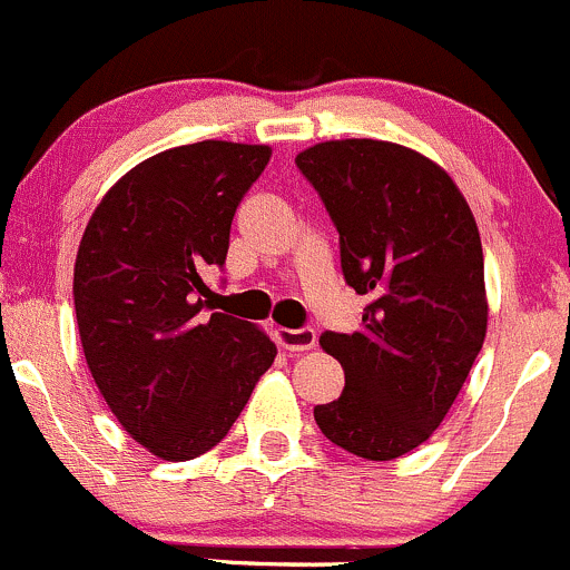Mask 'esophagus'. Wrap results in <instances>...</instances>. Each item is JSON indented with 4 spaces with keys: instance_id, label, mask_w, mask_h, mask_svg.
Here are the masks:
<instances>
[{
    "instance_id": "1",
    "label": "esophagus",
    "mask_w": 570,
    "mask_h": 570,
    "mask_svg": "<svg viewBox=\"0 0 570 570\" xmlns=\"http://www.w3.org/2000/svg\"><path fill=\"white\" fill-rule=\"evenodd\" d=\"M277 343L287 352H309L315 346V332L313 330H277Z\"/></svg>"
}]
</instances>
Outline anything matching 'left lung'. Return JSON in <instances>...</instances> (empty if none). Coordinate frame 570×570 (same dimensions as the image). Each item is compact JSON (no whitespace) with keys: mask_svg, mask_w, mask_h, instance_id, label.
<instances>
[{"mask_svg":"<svg viewBox=\"0 0 570 570\" xmlns=\"http://www.w3.org/2000/svg\"><path fill=\"white\" fill-rule=\"evenodd\" d=\"M296 166L341 235L343 277L368 296L357 332L321 335L346 385L315 424L348 454L396 460L441 426L484 343L474 213L438 163L391 140H324Z\"/></svg>","mask_w":570,"mask_h":570,"instance_id":"left-lung-1","label":"left lung"}]
</instances>
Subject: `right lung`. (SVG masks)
<instances>
[{
	"mask_svg": "<svg viewBox=\"0 0 570 570\" xmlns=\"http://www.w3.org/2000/svg\"><path fill=\"white\" fill-rule=\"evenodd\" d=\"M268 146L199 140L138 163L94 210L75 263L82 352L129 438L168 463L210 452L272 368L249 321L210 313L240 199Z\"/></svg>",
	"mask_w": 570,
	"mask_h": 570,
	"instance_id": "add662e5",
	"label": "right lung"
}]
</instances>
